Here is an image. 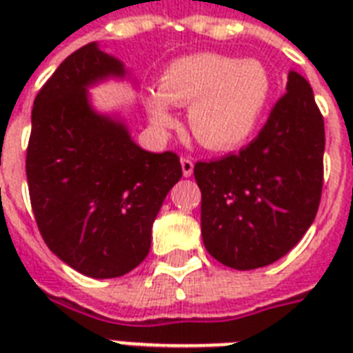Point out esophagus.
Masks as SVG:
<instances>
[{
	"instance_id": "34e87169",
	"label": "esophagus",
	"mask_w": 353,
	"mask_h": 353,
	"mask_svg": "<svg viewBox=\"0 0 353 353\" xmlns=\"http://www.w3.org/2000/svg\"><path fill=\"white\" fill-rule=\"evenodd\" d=\"M181 168H183V176L190 177L194 172V161L190 157H181Z\"/></svg>"
}]
</instances>
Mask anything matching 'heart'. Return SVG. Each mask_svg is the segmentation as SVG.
Segmentation results:
<instances>
[{"label":"heart","mask_w":353,"mask_h":353,"mask_svg":"<svg viewBox=\"0 0 353 353\" xmlns=\"http://www.w3.org/2000/svg\"><path fill=\"white\" fill-rule=\"evenodd\" d=\"M271 93L268 69L256 60L196 52L166 65L146 110L155 130L166 132L176 126L170 104L188 106L194 137L210 150H231L256 132Z\"/></svg>","instance_id":"b5f03b06"}]
</instances>
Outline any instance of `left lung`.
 I'll return each mask as SVG.
<instances>
[{
    "label": "left lung",
    "mask_w": 353,
    "mask_h": 353,
    "mask_svg": "<svg viewBox=\"0 0 353 353\" xmlns=\"http://www.w3.org/2000/svg\"><path fill=\"white\" fill-rule=\"evenodd\" d=\"M324 119L295 71L258 137L238 154L198 161L205 249L227 268L256 269L293 249L323 194Z\"/></svg>",
    "instance_id": "obj_1"
}]
</instances>
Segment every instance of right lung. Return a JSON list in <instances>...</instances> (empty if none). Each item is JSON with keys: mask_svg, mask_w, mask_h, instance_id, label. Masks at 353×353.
Returning <instances> with one entry per match:
<instances>
[{"mask_svg": "<svg viewBox=\"0 0 353 353\" xmlns=\"http://www.w3.org/2000/svg\"><path fill=\"white\" fill-rule=\"evenodd\" d=\"M124 74L88 43L41 85L32 106L25 172L47 247L93 279L130 273L148 256L152 223L183 176L176 152L139 148L124 124L97 115L85 88Z\"/></svg>", "mask_w": 353, "mask_h": 353, "instance_id": "1", "label": "right lung"}]
</instances>
